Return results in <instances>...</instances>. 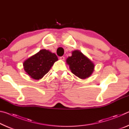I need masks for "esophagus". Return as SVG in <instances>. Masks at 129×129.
<instances>
[{
	"mask_svg": "<svg viewBox=\"0 0 129 129\" xmlns=\"http://www.w3.org/2000/svg\"><path fill=\"white\" fill-rule=\"evenodd\" d=\"M64 59H65V57L64 56H61V57H60V60H62V61H63V60H64Z\"/></svg>",
	"mask_w": 129,
	"mask_h": 129,
	"instance_id": "obj_1",
	"label": "esophagus"
}]
</instances>
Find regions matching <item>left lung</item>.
Listing matches in <instances>:
<instances>
[{"instance_id":"obj_1","label":"left lung","mask_w":129,"mask_h":129,"mask_svg":"<svg viewBox=\"0 0 129 129\" xmlns=\"http://www.w3.org/2000/svg\"><path fill=\"white\" fill-rule=\"evenodd\" d=\"M66 64L71 72L81 79L89 77L94 71V64L79 50L72 51V56L67 58Z\"/></svg>"}]
</instances>
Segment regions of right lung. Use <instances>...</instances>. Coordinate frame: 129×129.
Masks as SVG:
<instances>
[{"mask_svg": "<svg viewBox=\"0 0 129 129\" xmlns=\"http://www.w3.org/2000/svg\"><path fill=\"white\" fill-rule=\"evenodd\" d=\"M57 60L55 53L43 49L25 60L23 65L26 73L30 78L39 80L48 72Z\"/></svg>", "mask_w": 129, "mask_h": 129, "instance_id": "add662e5", "label": "right lung"}]
</instances>
